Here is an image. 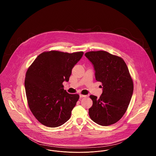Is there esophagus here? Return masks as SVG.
Returning a JSON list of instances; mask_svg holds the SVG:
<instances>
[{
    "instance_id": "obj_1",
    "label": "esophagus",
    "mask_w": 156,
    "mask_h": 156,
    "mask_svg": "<svg viewBox=\"0 0 156 156\" xmlns=\"http://www.w3.org/2000/svg\"><path fill=\"white\" fill-rule=\"evenodd\" d=\"M80 98H83V97H87V95H82V94H80Z\"/></svg>"
}]
</instances>
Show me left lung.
Wrapping results in <instances>:
<instances>
[{
	"mask_svg": "<svg viewBox=\"0 0 156 156\" xmlns=\"http://www.w3.org/2000/svg\"><path fill=\"white\" fill-rule=\"evenodd\" d=\"M85 55L94 65L96 80L103 86L99 99L90 95L93 104L89 116L99 125H111L127 111L133 92L132 78L125 62L119 56L105 51H89Z\"/></svg>",
	"mask_w": 156,
	"mask_h": 156,
	"instance_id": "left-lung-1",
	"label": "left lung"
}]
</instances>
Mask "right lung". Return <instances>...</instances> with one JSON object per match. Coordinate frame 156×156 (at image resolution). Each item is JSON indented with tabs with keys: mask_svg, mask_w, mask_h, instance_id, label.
Returning <instances> with one entry per match:
<instances>
[{
	"mask_svg": "<svg viewBox=\"0 0 156 156\" xmlns=\"http://www.w3.org/2000/svg\"><path fill=\"white\" fill-rule=\"evenodd\" d=\"M83 52L45 51L29 67L24 85L30 111L44 126L55 127L68 120L80 96L64 89L63 82L69 81L72 69Z\"/></svg>",
	"mask_w": 156,
	"mask_h": 156,
	"instance_id": "obj_1",
	"label": "right lung"
}]
</instances>
